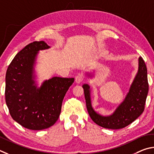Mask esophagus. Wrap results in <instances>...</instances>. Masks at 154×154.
I'll return each mask as SVG.
<instances>
[{"mask_svg": "<svg viewBox=\"0 0 154 154\" xmlns=\"http://www.w3.org/2000/svg\"><path fill=\"white\" fill-rule=\"evenodd\" d=\"M83 80V76L82 74H78L75 77V82L76 83H80L82 82V81Z\"/></svg>", "mask_w": 154, "mask_h": 154, "instance_id": "34e87169", "label": "esophagus"}]
</instances>
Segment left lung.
<instances>
[{
	"instance_id": "left-lung-1",
	"label": "left lung",
	"mask_w": 154,
	"mask_h": 154,
	"mask_svg": "<svg viewBox=\"0 0 154 154\" xmlns=\"http://www.w3.org/2000/svg\"><path fill=\"white\" fill-rule=\"evenodd\" d=\"M84 88L87 108L91 119L101 127L120 129L134 122L144 111L145 104L149 91L146 65L141 57L139 58L138 72L131 85L124 101L112 115L104 116L93 109L91 100L90 86L82 85Z\"/></svg>"
}]
</instances>
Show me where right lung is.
Segmentation results:
<instances>
[{
	"instance_id": "add662e5",
	"label": "right lung",
	"mask_w": 154,
	"mask_h": 154,
	"mask_svg": "<svg viewBox=\"0 0 154 154\" xmlns=\"http://www.w3.org/2000/svg\"><path fill=\"white\" fill-rule=\"evenodd\" d=\"M44 41H35L21 50L8 67L5 100L13 120L23 127L39 131L58 120L62 101L74 78L53 77L38 88L34 66L38 51L49 48Z\"/></svg>"
}]
</instances>
